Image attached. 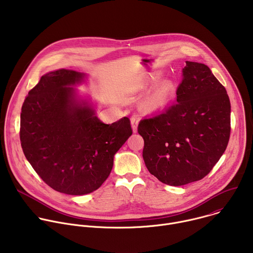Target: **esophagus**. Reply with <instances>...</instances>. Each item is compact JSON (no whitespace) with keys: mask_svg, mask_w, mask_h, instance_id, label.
<instances>
[{"mask_svg":"<svg viewBox=\"0 0 253 253\" xmlns=\"http://www.w3.org/2000/svg\"><path fill=\"white\" fill-rule=\"evenodd\" d=\"M138 122H139V118L136 116H133L131 118V124H132V128L134 132H137V126H138Z\"/></svg>","mask_w":253,"mask_h":253,"instance_id":"esophagus-1","label":"esophagus"}]
</instances>
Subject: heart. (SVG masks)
Wrapping results in <instances>:
<instances>
[{"label":"heart","instance_id":"1","mask_svg":"<svg viewBox=\"0 0 253 253\" xmlns=\"http://www.w3.org/2000/svg\"><path fill=\"white\" fill-rule=\"evenodd\" d=\"M173 90L174 85L171 81H163L148 96L145 101V106L149 109H156V108L164 105L170 99Z\"/></svg>","mask_w":253,"mask_h":253}]
</instances>
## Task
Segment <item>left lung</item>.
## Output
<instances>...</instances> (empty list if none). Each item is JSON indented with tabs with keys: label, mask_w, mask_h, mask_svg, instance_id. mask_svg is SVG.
Instances as JSON below:
<instances>
[{
	"label": "left lung",
	"mask_w": 253,
	"mask_h": 253,
	"mask_svg": "<svg viewBox=\"0 0 253 253\" xmlns=\"http://www.w3.org/2000/svg\"><path fill=\"white\" fill-rule=\"evenodd\" d=\"M176 102L139 122L143 159L159 181L181 186L204 178L224 153L230 137V101L204 64L186 61Z\"/></svg>",
	"instance_id": "8db88e82"
}]
</instances>
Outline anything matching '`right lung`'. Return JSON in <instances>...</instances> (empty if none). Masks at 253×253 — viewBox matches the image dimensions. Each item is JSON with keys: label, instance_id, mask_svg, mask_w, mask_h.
Instances as JSON below:
<instances>
[{"label": "right lung", "instance_id": "add662e5", "mask_svg": "<svg viewBox=\"0 0 253 253\" xmlns=\"http://www.w3.org/2000/svg\"><path fill=\"white\" fill-rule=\"evenodd\" d=\"M84 74L60 69L42 76L26 97L20 140L34 170L54 190L84 195L109 176L115 153L132 135L130 120L104 124L70 86Z\"/></svg>", "mask_w": 253, "mask_h": 253}]
</instances>
